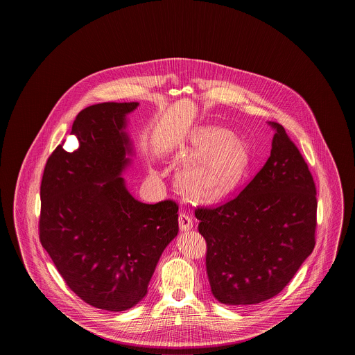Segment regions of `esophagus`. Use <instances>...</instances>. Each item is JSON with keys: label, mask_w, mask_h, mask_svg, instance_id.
<instances>
[{"label": "esophagus", "mask_w": 355, "mask_h": 355, "mask_svg": "<svg viewBox=\"0 0 355 355\" xmlns=\"http://www.w3.org/2000/svg\"><path fill=\"white\" fill-rule=\"evenodd\" d=\"M178 220H180V229H181L182 232H187V230H190V229L193 227V220H191V217H190L189 214H186V213H181Z\"/></svg>", "instance_id": "34e87169"}]
</instances>
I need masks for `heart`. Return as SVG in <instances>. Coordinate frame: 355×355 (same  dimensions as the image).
<instances>
[{
	"instance_id": "b5f03b06",
	"label": "heart",
	"mask_w": 355,
	"mask_h": 355,
	"mask_svg": "<svg viewBox=\"0 0 355 355\" xmlns=\"http://www.w3.org/2000/svg\"><path fill=\"white\" fill-rule=\"evenodd\" d=\"M185 169L178 185L187 198L211 202L232 193L250 165V150L239 135L217 126H205L189 137Z\"/></svg>"
}]
</instances>
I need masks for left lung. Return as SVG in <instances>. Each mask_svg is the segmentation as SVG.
<instances>
[{
	"mask_svg": "<svg viewBox=\"0 0 355 355\" xmlns=\"http://www.w3.org/2000/svg\"><path fill=\"white\" fill-rule=\"evenodd\" d=\"M269 159L236 198L200 207L206 271L220 304L249 306L279 294L315 246L317 190L302 154L277 122Z\"/></svg>",
	"mask_w": 355,
	"mask_h": 355,
	"instance_id": "obj_1",
	"label": "left lung"
}]
</instances>
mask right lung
I'll list each match as a JSON object with an SVG mask.
<instances>
[{"label":"right lung","mask_w":355,"mask_h":355,"mask_svg":"<svg viewBox=\"0 0 355 355\" xmlns=\"http://www.w3.org/2000/svg\"><path fill=\"white\" fill-rule=\"evenodd\" d=\"M138 102L87 106L74 119L78 149L51 153L41 182L40 241L83 301L123 311L146 294L178 234V205L139 202L121 177L135 154L126 116Z\"/></svg>","instance_id":"add662e5"}]
</instances>
